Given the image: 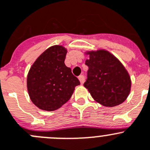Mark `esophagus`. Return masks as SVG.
Here are the masks:
<instances>
[{"instance_id":"esophagus-1","label":"esophagus","mask_w":150,"mask_h":150,"mask_svg":"<svg viewBox=\"0 0 150 150\" xmlns=\"http://www.w3.org/2000/svg\"><path fill=\"white\" fill-rule=\"evenodd\" d=\"M79 82H80L81 84H83L85 82V76H83V75H80V76H79Z\"/></svg>"}]
</instances>
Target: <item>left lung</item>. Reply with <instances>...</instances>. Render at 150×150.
Listing matches in <instances>:
<instances>
[{"label": "left lung", "mask_w": 150, "mask_h": 150, "mask_svg": "<svg viewBox=\"0 0 150 150\" xmlns=\"http://www.w3.org/2000/svg\"><path fill=\"white\" fill-rule=\"evenodd\" d=\"M87 79L84 86L97 103L107 107L121 104L129 94L131 79L123 64L106 50L88 53Z\"/></svg>", "instance_id": "left-lung-1"}]
</instances>
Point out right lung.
<instances>
[{
    "mask_svg": "<svg viewBox=\"0 0 150 150\" xmlns=\"http://www.w3.org/2000/svg\"><path fill=\"white\" fill-rule=\"evenodd\" d=\"M67 50L50 47L34 62L27 76V90L32 102L40 109L54 111L68 102L80 84L64 64Z\"/></svg>",
    "mask_w": 150,
    "mask_h": 150,
    "instance_id": "obj_1",
    "label": "right lung"
}]
</instances>
